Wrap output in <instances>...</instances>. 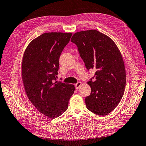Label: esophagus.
<instances>
[{"label": "esophagus", "instance_id": "34e87169", "mask_svg": "<svg viewBox=\"0 0 146 146\" xmlns=\"http://www.w3.org/2000/svg\"><path fill=\"white\" fill-rule=\"evenodd\" d=\"M82 85V83L81 82H77L76 84H75V88L76 89H79L80 88V86H81V85Z\"/></svg>", "mask_w": 146, "mask_h": 146}]
</instances>
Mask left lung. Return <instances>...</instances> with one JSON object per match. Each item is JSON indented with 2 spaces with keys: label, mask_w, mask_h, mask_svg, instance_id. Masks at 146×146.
<instances>
[{
  "label": "left lung",
  "mask_w": 146,
  "mask_h": 146,
  "mask_svg": "<svg viewBox=\"0 0 146 146\" xmlns=\"http://www.w3.org/2000/svg\"><path fill=\"white\" fill-rule=\"evenodd\" d=\"M71 41L76 45L87 70H96L95 81L88 82L91 92L85 99L86 106L96 115H107L124 94L126 75L121 54L113 40L95 30L75 33Z\"/></svg>",
  "instance_id": "obj_1"
}]
</instances>
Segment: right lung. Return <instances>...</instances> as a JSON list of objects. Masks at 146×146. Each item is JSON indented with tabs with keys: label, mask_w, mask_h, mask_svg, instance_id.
Here are the masks:
<instances>
[{
	"label": "right lung",
	"mask_w": 146,
	"mask_h": 146,
	"mask_svg": "<svg viewBox=\"0 0 146 146\" xmlns=\"http://www.w3.org/2000/svg\"><path fill=\"white\" fill-rule=\"evenodd\" d=\"M72 33H45L32 40L23 54L21 75L26 95L42 114L61 116L74 93V85L56 80L59 58Z\"/></svg>",
	"instance_id": "right-lung-1"
}]
</instances>
